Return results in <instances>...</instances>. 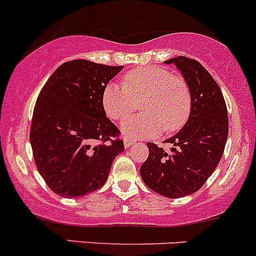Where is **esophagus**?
<instances>
[{"instance_id": "obj_1", "label": "esophagus", "mask_w": 256, "mask_h": 256, "mask_svg": "<svg viewBox=\"0 0 256 256\" xmlns=\"http://www.w3.org/2000/svg\"><path fill=\"white\" fill-rule=\"evenodd\" d=\"M134 142H135V141L131 140V138H124V146H125V148H128V147H130Z\"/></svg>"}]
</instances>
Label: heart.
Masks as SVG:
<instances>
[{"label":"heart","mask_w":256,"mask_h":256,"mask_svg":"<svg viewBox=\"0 0 256 256\" xmlns=\"http://www.w3.org/2000/svg\"><path fill=\"white\" fill-rule=\"evenodd\" d=\"M124 86L108 82L102 94L105 114L114 121L122 120L140 102L144 112L126 118L120 131L125 138H144L162 131L180 130L187 122L192 110V96L186 80L172 76L161 66L132 69L124 76Z\"/></svg>","instance_id":"heart-1"}]
</instances>
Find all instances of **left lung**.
Returning a JSON list of instances; mask_svg holds the SVG:
<instances>
[{"instance_id":"1","label":"left lung","mask_w":256,"mask_h":256,"mask_svg":"<svg viewBox=\"0 0 256 256\" xmlns=\"http://www.w3.org/2000/svg\"><path fill=\"white\" fill-rule=\"evenodd\" d=\"M164 64L176 66L190 86L192 110L184 126L166 140L171 152L147 142L140 174L154 192L180 198L197 192L218 166L228 138V112L220 88L202 64L186 56Z\"/></svg>"}]
</instances>
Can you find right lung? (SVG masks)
<instances>
[{
	"label": "right lung",
	"instance_id": "add662e5",
	"mask_svg": "<svg viewBox=\"0 0 256 256\" xmlns=\"http://www.w3.org/2000/svg\"><path fill=\"white\" fill-rule=\"evenodd\" d=\"M121 70L85 59L66 62L38 95L30 146L38 172L60 197L102 188L115 157L124 152L122 140H112L120 131L102 105L105 85Z\"/></svg>",
	"mask_w": 256,
	"mask_h": 256
}]
</instances>
